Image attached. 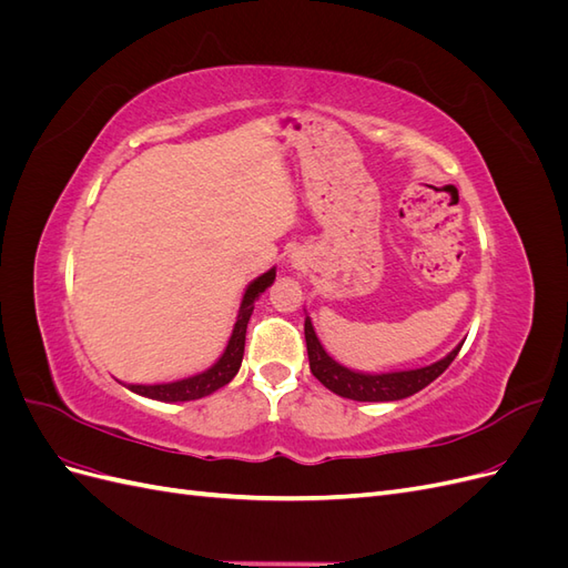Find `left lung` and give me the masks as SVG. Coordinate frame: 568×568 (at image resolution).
<instances>
[{
	"mask_svg": "<svg viewBox=\"0 0 568 568\" xmlns=\"http://www.w3.org/2000/svg\"><path fill=\"white\" fill-rule=\"evenodd\" d=\"M305 346H307V359H311V372L322 386L334 390L336 395H341V398H351L357 403H390V400H403L407 395H415L417 390L426 388L434 379H438V376L448 369L453 359L457 357L462 343L434 365H426L419 369H405V372H386V374L353 372L348 367L338 365L336 359L329 357V353L322 348L311 317H305Z\"/></svg>",
	"mask_w": 568,
	"mask_h": 568,
	"instance_id": "obj_1",
	"label": "left lung"
}]
</instances>
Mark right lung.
I'll return each instance as SVG.
<instances>
[{"instance_id": "1", "label": "right lung", "mask_w": 568, "mask_h": 568, "mask_svg": "<svg viewBox=\"0 0 568 568\" xmlns=\"http://www.w3.org/2000/svg\"><path fill=\"white\" fill-rule=\"evenodd\" d=\"M274 277H277V270H267L261 277L253 280L246 286V294L242 298V307H239L236 324L232 329V336L227 341V348L217 357V363L209 367L201 374L186 376V379L178 382H168V384H128V388L136 395H144V398L151 400H161V403H186V400H199L205 398V395L215 393L217 388L227 386L239 367H242V357H244V343H246V326L253 315V303L255 298L263 294L267 286H272Z\"/></svg>"}]
</instances>
